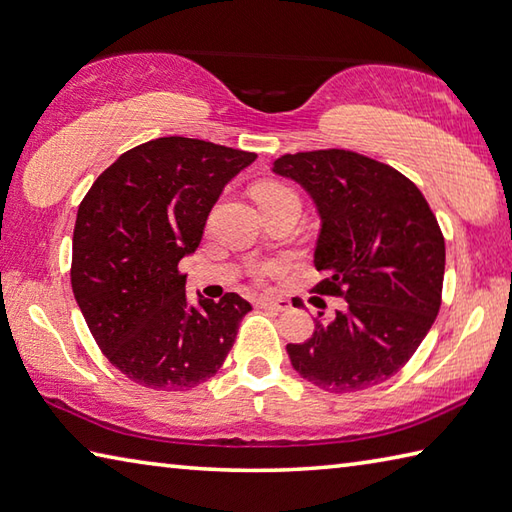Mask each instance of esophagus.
<instances>
[{"label":"esophagus","mask_w":512,"mask_h":512,"mask_svg":"<svg viewBox=\"0 0 512 512\" xmlns=\"http://www.w3.org/2000/svg\"><path fill=\"white\" fill-rule=\"evenodd\" d=\"M258 307H267V310H276V312H283L289 307V301H283V298H267V296H260L256 301Z\"/></svg>","instance_id":"1"}]
</instances>
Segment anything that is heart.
Wrapping results in <instances>:
<instances>
[{"mask_svg":"<svg viewBox=\"0 0 512 512\" xmlns=\"http://www.w3.org/2000/svg\"><path fill=\"white\" fill-rule=\"evenodd\" d=\"M296 194L289 187L281 185V182H263V185H258L254 189V198L258 205H265V202H272V200H278V198H289ZM267 272H272V267H260L258 269V276H265Z\"/></svg>","mask_w":512,"mask_h":512,"instance_id":"obj_1","label":"heart"}]
</instances>
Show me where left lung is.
Wrapping results in <instances>:
<instances>
[{
	"label": "left lung",
	"mask_w": 512,
	"mask_h": 512,
	"mask_svg": "<svg viewBox=\"0 0 512 512\" xmlns=\"http://www.w3.org/2000/svg\"><path fill=\"white\" fill-rule=\"evenodd\" d=\"M276 176L301 185L321 218L312 292L343 296L345 310L289 343L294 370L327 392H356L397 374L441 305L446 243L412 180L345 149L287 153Z\"/></svg>",
	"instance_id": "left-lung-1"
}]
</instances>
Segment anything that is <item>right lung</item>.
I'll use <instances>...</instances> for the list:
<instances>
[{
	"label": "right lung",
	"instance_id": "right-lung-1",
	"mask_svg": "<svg viewBox=\"0 0 512 512\" xmlns=\"http://www.w3.org/2000/svg\"><path fill=\"white\" fill-rule=\"evenodd\" d=\"M254 160L205 140H149L102 171L77 209L75 301L106 359L144 388L211 379L252 310L234 292L191 305L178 265L198 249L227 182Z\"/></svg>",
	"mask_w": 512,
	"mask_h": 512
}]
</instances>
